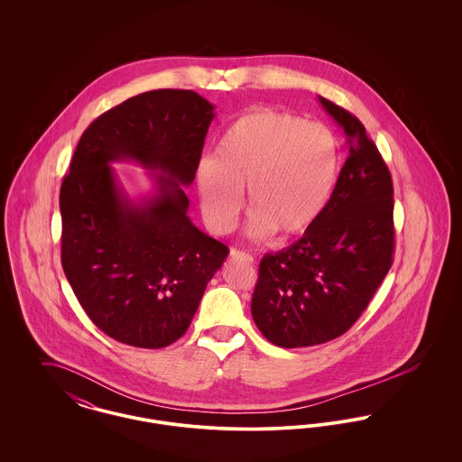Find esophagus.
<instances>
[{
  "label": "esophagus",
  "instance_id": "obj_1",
  "mask_svg": "<svg viewBox=\"0 0 462 462\" xmlns=\"http://www.w3.org/2000/svg\"><path fill=\"white\" fill-rule=\"evenodd\" d=\"M230 258L232 260H241V262H245V263H253L254 262V258L249 253L241 251V249H232L230 251Z\"/></svg>",
  "mask_w": 462,
  "mask_h": 462
}]
</instances>
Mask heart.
Listing matches in <instances>:
<instances>
[{
	"mask_svg": "<svg viewBox=\"0 0 462 462\" xmlns=\"http://www.w3.org/2000/svg\"><path fill=\"white\" fill-rule=\"evenodd\" d=\"M339 173V143L322 123L289 112L254 109L223 133L217 157L199 162L196 183L204 218L226 234L241 213L244 187L253 209L247 234L291 237L320 217Z\"/></svg>",
	"mask_w": 462,
	"mask_h": 462,
	"instance_id": "obj_1",
	"label": "heart"
}]
</instances>
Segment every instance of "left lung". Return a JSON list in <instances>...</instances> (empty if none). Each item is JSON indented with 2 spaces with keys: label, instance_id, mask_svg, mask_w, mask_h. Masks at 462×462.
Masks as SVG:
<instances>
[{
  "label": "left lung",
  "instance_id": "obj_1",
  "mask_svg": "<svg viewBox=\"0 0 462 462\" xmlns=\"http://www.w3.org/2000/svg\"><path fill=\"white\" fill-rule=\"evenodd\" d=\"M350 154L324 211L300 241L264 254L251 313L281 348L322 345L358 320L393 263V181L364 125L328 98Z\"/></svg>",
  "mask_w": 462,
  "mask_h": 462
}]
</instances>
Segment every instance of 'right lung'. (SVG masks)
<instances>
[{
    "mask_svg": "<svg viewBox=\"0 0 462 462\" xmlns=\"http://www.w3.org/2000/svg\"><path fill=\"white\" fill-rule=\"evenodd\" d=\"M213 106L192 89H152L98 116L60 187L62 266L79 305L112 339L164 348L189 329L228 247L187 217ZM130 158L158 194L134 205L108 164Z\"/></svg>",
    "mask_w": 462,
    "mask_h": 462,
    "instance_id": "add662e5",
    "label": "right lung"
}]
</instances>
